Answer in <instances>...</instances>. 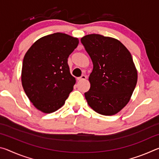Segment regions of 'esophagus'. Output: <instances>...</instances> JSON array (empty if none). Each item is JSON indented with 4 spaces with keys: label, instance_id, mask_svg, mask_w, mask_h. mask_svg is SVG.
I'll use <instances>...</instances> for the list:
<instances>
[{
    "label": "esophagus",
    "instance_id": "34e87169",
    "mask_svg": "<svg viewBox=\"0 0 159 159\" xmlns=\"http://www.w3.org/2000/svg\"><path fill=\"white\" fill-rule=\"evenodd\" d=\"M86 79H87V76H85V75H82L81 76H80V78H79V79H78V80H79V81H82V80H86Z\"/></svg>",
    "mask_w": 159,
    "mask_h": 159
}]
</instances>
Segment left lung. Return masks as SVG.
I'll use <instances>...</instances> for the list:
<instances>
[{"instance_id":"8db88e82","label":"left lung","mask_w":159,"mask_h":159,"mask_svg":"<svg viewBox=\"0 0 159 159\" xmlns=\"http://www.w3.org/2000/svg\"><path fill=\"white\" fill-rule=\"evenodd\" d=\"M92 60L87 102L99 114L112 116L128 103L138 81V71L129 50L111 37L89 34L80 39Z\"/></svg>"}]
</instances>
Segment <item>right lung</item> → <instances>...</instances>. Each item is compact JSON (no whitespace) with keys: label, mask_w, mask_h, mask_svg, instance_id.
Listing matches in <instances>:
<instances>
[{"label":"right lung","mask_w":159,"mask_h":159,"mask_svg":"<svg viewBox=\"0 0 159 159\" xmlns=\"http://www.w3.org/2000/svg\"><path fill=\"white\" fill-rule=\"evenodd\" d=\"M79 43L77 38L55 33L37 40L26 52L21 84L39 111L45 114L57 111L73 90L76 79L70 73L67 61Z\"/></svg>","instance_id":"right-lung-1"}]
</instances>
